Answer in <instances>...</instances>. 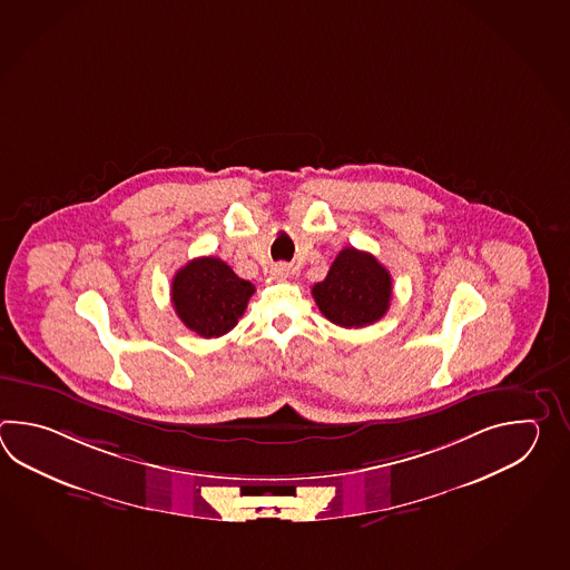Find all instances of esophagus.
<instances>
[{"mask_svg": "<svg viewBox=\"0 0 570 570\" xmlns=\"http://www.w3.org/2000/svg\"><path fill=\"white\" fill-rule=\"evenodd\" d=\"M271 277L277 281L289 279L291 277V267L289 265H285V263H279V265H275V267L271 268Z\"/></svg>", "mask_w": 570, "mask_h": 570, "instance_id": "obj_1", "label": "esophagus"}]
</instances>
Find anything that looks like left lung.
Listing matches in <instances>:
<instances>
[{
    "instance_id": "8db88e82",
    "label": "left lung",
    "mask_w": 570,
    "mask_h": 570,
    "mask_svg": "<svg viewBox=\"0 0 570 570\" xmlns=\"http://www.w3.org/2000/svg\"><path fill=\"white\" fill-rule=\"evenodd\" d=\"M393 283L375 256L346 246L334 258L326 279L315 283L312 295L332 324L364 327L387 314Z\"/></svg>"
}]
</instances>
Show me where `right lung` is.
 Here are the masks:
<instances>
[{
  "instance_id": "add662e5",
  "label": "right lung",
  "mask_w": 570,
  "mask_h": 570,
  "mask_svg": "<svg viewBox=\"0 0 570 570\" xmlns=\"http://www.w3.org/2000/svg\"><path fill=\"white\" fill-rule=\"evenodd\" d=\"M255 285L216 256H199L177 271L170 299L183 324L202 338L228 334L243 317Z\"/></svg>"
}]
</instances>
